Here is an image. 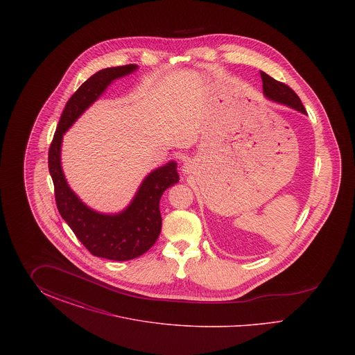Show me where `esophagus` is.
I'll list each match as a JSON object with an SVG mask.
<instances>
[{
	"mask_svg": "<svg viewBox=\"0 0 355 355\" xmlns=\"http://www.w3.org/2000/svg\"><path fill=\"white\" fill-rule=\"evenodd\" d=\"M191 170H193V165H191L190 162H186L185 165L182 166V171H184L185 174H189V173H191Z\"/></svg>",
	"mask_w": 355,
	"mask_h": 355,
	"instance_id": "1",
	"label": "esophagus"
}]
</instances>
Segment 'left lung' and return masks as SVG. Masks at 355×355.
Instances as JSON below:
<instances>
[{
    "label": "left lung",
    "instance_id": "left-lung-1",
    "mask_svg": "<svg viewBox=\"0 0 355 355\" xmlns=\"http://www.w3.org/2000/svg\"><path fill=\"white\" fill-rule=\"evenodd\" d=\"M261 78H262V86H263V94L268 100L285 105L287 107H291L300 113L306 114L302 102L300 100V97L294 93L293 89H290L287 85L275 81L265 71H261Z\"/></svg>",
    "mask_w": 355,
    "mask_h": 355
}]
</instances>
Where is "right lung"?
<instances>
[{
	"label": "right lung",
	"instance_id": "right-lung-1",
	"mask_svg": "<svg viewBox=\"0 0 355 355\" xmlns=\"http://www.w3.org/2000/svg\"><path fill=\"white\" fill-rule=\"evenodd\" d=\"M137 69L133 64L102 69L86 80L67 102L49 149V173L61 217L90 253L112 261L133 259L155 243L162 226L159 200L166 189L180 181L177 162L169 161L150 171L122 211L106 214L89 207L70 189L61 166V146L70 126L101 97L107 86Z\"/></svg>",
	"mask_w": 355,
	"mask_h": 355
}]
</instances>
